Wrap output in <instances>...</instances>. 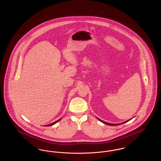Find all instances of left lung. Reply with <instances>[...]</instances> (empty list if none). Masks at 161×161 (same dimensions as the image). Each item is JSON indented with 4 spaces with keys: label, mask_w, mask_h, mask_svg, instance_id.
Returning a JSON list of instances; mask_svg holds the SVG:
<instances>
[{
    "label": "left lung",
    "mask_w": 161,
    "mask_h": 161,
    "mask_svg": "<svg viewBox=\"0 0 161 161\" xmlns=\"http://www.w3.org/2000/svg\"><path fill=\"white\" fill-rule=\"evenodd\" d=\"M98 120H100V121H102V123H105V124H106V125H110V126H116V125H121V124H123V123H126V122H128V121H130V119H129V120L126 121H125V122H123V123H118V124H112V123H108L105 122V121H102V120H101V119H98Z\"/></svg>",
    "instance_id": "left-lung-1"
}]
</instances>
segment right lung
Here are the masks:
<instances>
[{
    "label": "right lung",
    "mask_w": 161,
    "mask_h": 161,
    "mask_svg": "<svg viewBox=\"0 0 161 161\" xmlns=\"http://www.w3.org/2000/svg\"><path fill=\"white\" fill-rule=\"evenodd\" d=\"M61 118H60L59 119H58V120H57V121H54V123H51V124H49V125H46V126H51V125H54L55 123H56L57 122H58L59 120H61Z\"/></svg>",
    "instance_id": "right-lung-1"
}]
</instances>
